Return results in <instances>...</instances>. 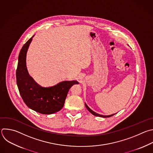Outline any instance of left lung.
Instances as JSON below:
<instances>
[{
    "instance_id": "left-lung-1",
    "label": "left lung",
    "mask_w": 153,
    "mask_h": 153,
    "mask_svg": "<svg viewBox=\"0 0 153 153\" xmlns=\"http://www.w3.org/2000/svg\"><path fill=\"white\" fill-rule=\"evenodd\" d=\"M85 106H86V108H87V109L92 114V115H94V116H97V117H103V118H109V117H112V116H113V115H114L115 114H112V115H100V114H97V113H95V112H94L93 111H92L86 105V103H85Z\"/></svg>"
}]
</instances>
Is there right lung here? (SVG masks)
<instances>
[{
	"label": "right lung",
	"instance_id": "add662e5",
	"mask_svg": "<svg viewBox=\"0 0 153 153\" xmlns=\"http://www.w3.org/2000/svg\"><path fill=\"white\" fill-rule=\"evenodd\" d=\"M32 37L23 45L19 55L17 85L20 94L28 108L42 114H52L63 108L69 89L78 82L75 80L64 81L48 88L38 85L29 76L26 65L27 50Z\"/></svg>",
	"mask_w": 153,
	"mask_h": 153
}]
</instances>
